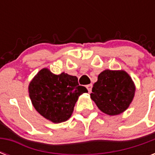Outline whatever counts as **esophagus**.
Instances as JSON below:
<instances>
[{"label": "esophagus", "mask_w": 155, "mask_h": 155, "mask_svg": "<svg viewBox=\"0 0 155 155\" xmlns=\"http://www.w3.org/2000/svg\"><path fill=\"white\" fill-rule=\"evenodd\" d=\"M86 87H87V91H88V92H92V84H88L86 86Z\"/></svg>", "instance_id": "34e87169"}]
</instances>
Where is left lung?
<instances>
[{
  "instance_id": "obj_1",
  "label": "left lung",
  "mask_w": 155,
  "mask_h": 155,
  "mask_svg": "<svg viewBox=\"0 0 155 155\" xmlns=\"http://www.w3.org/2000/svg\"><path fill=\"white\" fill-rule=\"evenodd\" d=\"M135 84L123 70H104L93 84L91 99L100 110L109 116L125 112L134 100Z\"/></svg>"
}]
</instances>
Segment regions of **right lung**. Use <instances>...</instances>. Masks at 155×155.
I'll use <instances>...</instances> for the list:
<instances>
[{
	"label": "right lung",
	"mask_w": 155,
	"mask_h": 155,
	"mask_svg": "<svg viewBox=\"0 0 155 155\" xmlns=\"http://www.w3.org/2000/svg\"><path fill=\"white\" fill-rule=\"evenodd\" d=\"M28 91L36 111L53 123L68 120L79 97L87 92L86 87L79 85L76 76L65 72L55 75L46 68L35 75Z\"/></svg>",
	"instance_id": "1"
}]
</instances>
